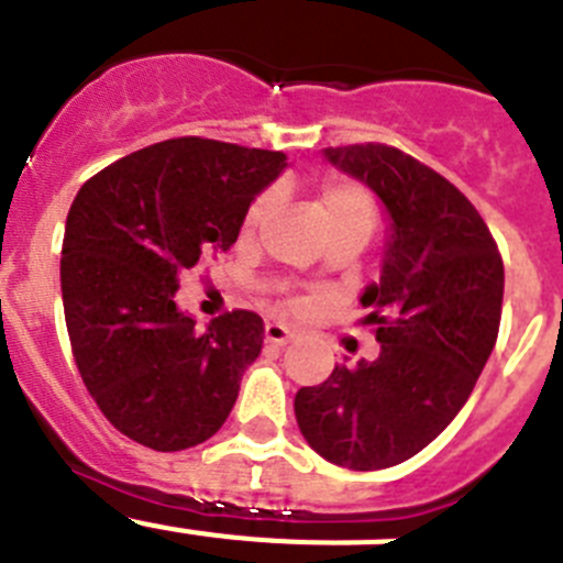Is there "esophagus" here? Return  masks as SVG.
I'll use <instances>...</instances> for the list:
<instances>
[{"instance_id":"esophagus-1","label":"esophagus","mask_w":563,"mask_h":563,"mask_svg":"<svg viewBox=\"0 0 563 563\" xmlns=\"http://www.w3.org/2000/svg\"><path fill=\"white\" fill-rule=\"evenodd\" d=\"M290 338H292V332L287 330L285 324H276V321H273V324L265 327V341L271 343V346H285Z\"/></svg>"}]
</instances>
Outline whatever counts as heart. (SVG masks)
Segmentation results:
<instances>
[{
	"mask_svg": "<svg viewBox=\"0 0 563 563\" xmlns=\"http://www.w3.org/2000/svg\"><path fill=\"white\" fill-rule=\"evenodd\" d=\"M273 202H276V194L265 191L258 194L256 200L251 202L245 213V225L242 233L253 236L258 231V225L267 220ZM316 211L321 217V225H324L327 236H341V233H350V236L369 239L375 231L377 222V208L375 200L369 197V191L355 183L346 180H330L318 188L316 194Z\"/></svg>",
	"mask_w": 563,
	"mask_h": 563,
	"instance_id": "b5f03b06",
	"label": "heart"
}]
</instances>
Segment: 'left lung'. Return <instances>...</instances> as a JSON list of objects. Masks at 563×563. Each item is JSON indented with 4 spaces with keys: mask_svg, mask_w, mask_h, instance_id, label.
Returning <instances> with one entry per match:
<instances>
[{
    "mask_svg": "<svg viewBox=\"0 0 563 563\" xmlns=\"http://www.w3.org/2000/svg\"><path fill=\"white\" fill-rule=\"evenodd\" d=\"M324 157L389 213L380 282L361 296L380 352L298 389L296 420L332 465L380 471L437 440L471 397L499 335L505 265L465 194L411 154L357 143Z\"/></svg>",
    "mask_w": 563,
    "mask_h": 563,
    "instance_id": "left-lung-1",
    "label": "left lung"
}]
</instances>
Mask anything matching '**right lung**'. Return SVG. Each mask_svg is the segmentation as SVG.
Here are the masks:
<instances>
[{"mask_svg":"<svg viewBox=\"0 0 563 563\" xmlns=\"http://www.w3.org/2000/svg\"><path fill=\"white\" fill-rule=\"evenodd\" d=\"M285 152L174 137L89 177L69 206L62 298L84 386L114 429L154 451L222 429L265 324L233 310L206 330L177 307L183 271L225 253Z\"/></svg>","mask_w":563,"mask_h":563,"instance_id":"obj_1","label":"right lung"}]
</instances>
